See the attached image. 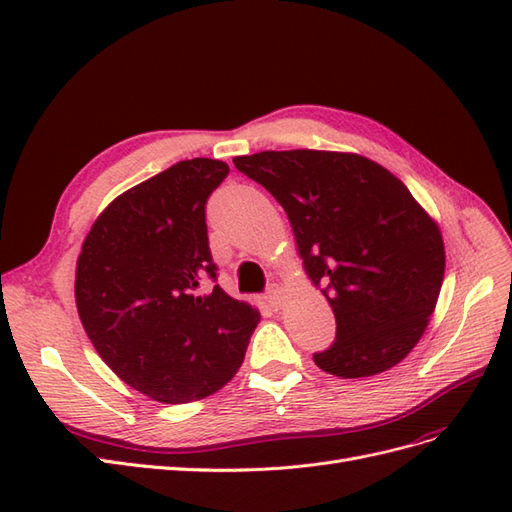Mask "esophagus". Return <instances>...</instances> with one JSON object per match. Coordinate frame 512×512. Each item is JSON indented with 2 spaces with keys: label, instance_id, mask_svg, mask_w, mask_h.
Segmentation results:
<instances>
[{
  "label": "esophagus",
  "instance_id": "obj_1",
  "mask_svg": "<svg viewBox=\"0 0 512 512\" xmlns=\"http://www.w3.org/2000/svg\"><path fill=\"white\" fill-rule=\"evenodd\" d=\"M267 303L273 307V309H280L282 307V303H284V292H282V288L280 286H271L269 290H267Z\"/></svg>",
  "mask_w": 512,
  "mask_h": 512
}]
</instances>
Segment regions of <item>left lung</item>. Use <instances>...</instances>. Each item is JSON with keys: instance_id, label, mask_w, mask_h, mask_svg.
Wrapping results in <instances>:
<instances>
[{"instance_id": "left-lung-1", "label": "left lung", "mask_w": 512, "mask_h": 512, "mask_svg": "<svg viewBox=\"0 0 512 512\" xmlns=\"http://www.w3.org/2000/svg\"><path fill=\"white\" fill-rule=\"evenodd\" d=\"M232 162L284 207L307 277L324 286L337 335L316 365L367 378L404 361L446 267L442 232L406 185L359 153L260 151Z\"/></svg>"}]
</instances>
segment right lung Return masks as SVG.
Returning <instances> with one entry per match:
<instances>
[{"label":"right lung","mask_w":512,"mask_h":512,"mask_svg":"<svg viewBox=\"0 0 512 512\" xmlns=\"http://www.w3.org/2000/svg\"><path fill=\"white\" fill-rule=\"evenodd\" d=\"M209 158L177 162L117 196L76 260L79 318L102 361L162 401L203 399L237 374L258 309L215 284L205 205L228 175Z\"/></svg>","instance_id":"obj_1"}]
</instances>
